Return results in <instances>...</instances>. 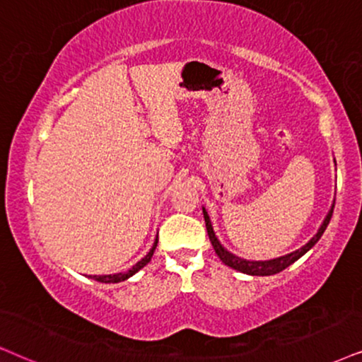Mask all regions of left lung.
<instances>
[{
  "label": "left lung",
  "mask_w": 362,
  "mask_h": 362,
  "mask_svg": "<svg viewBox=\"0 0 362 362\" xmlns=\"http://www.w3.org/2000/svg\"><path fill=\"white\" fill-rule=\"evenodd\" d=\"M332 210H334V204L331 205V209H329L327 215L324 217L321 227L317 228V232H315L313 239H310L308 244H304L303 247H300V249H297V250H294V252H289L286 255H281V257H274V259H269V260H249V259H242V257H239V255L232 254L230 250H227L226 247L221 244V240L217 239V235H215V232H214L212 222H210L207 210H205V207H202L204 218H205V227H207L209 239H210V242H212L215 254H217L218 259H221L226 265H228V267L235 269V271H239L242 274H247V276H274V274L281 272L286 267H289L291 264H294L297 259L303 257V255L305 252H309V250L313 249L315 244H317V240L322 237L324 230L327 228L329 221H331V217H332Z\"/></svg>",
  "instance_id": "8db88e82"
}]
</instances>
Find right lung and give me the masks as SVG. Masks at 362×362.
<instances>
[{"mask_svg":"<svg viewBox=\"0 0 362 362\" xmlns=\"http://www.w3.org/2000/svg\"><path fill=\"white\" fill-rule=\"evenodd\" d=\"M157 244H158V237H155L153 240V245L152 249L148 250L147 255H145L144 259H140L139 262H136L135 265H132L130 269L125 272H117V274H107V276H90L93 281H98V282H103V284H117V282H123L127 281V279H130L132 276H135L136 272L140 271V269H144L145 265H147L150 260H152V255L155 252V249H157Z\"/></svg>","mask_w":362,"mask_h":362,"instance_id":"obj_1","label":"right lung"}]
</instances>
